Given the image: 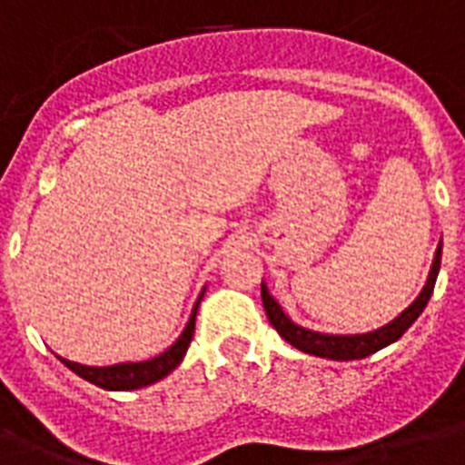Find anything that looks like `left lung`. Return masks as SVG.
Listing matches in <instances>:
<instances>
[{"instance_id":"left-lung-1","label":"left lung","mask_w":465,"mask_h":465,"mask_svg":"<svg viewBox=\"0 0 465 465\" xmlns=\"http://www.w3.org/2000/svg\"><path fill=\"white\" fill-rule=\"evenodd\" d=\"M440 262H441V243L437 246V253H434L432 270H430V277H427L425 287L420 292V297L412 302L408 309L401 313L398 318H393L391 323L376 328V331L369 332H357V335H328V332H316L309 331V328H302L292 321L287 313L282 311V306L277 304L272 294L268 292L265 282L261 284V297L262 306H265V313H268L270 323L280 335H282L292 347H297L302 352L313 354V357H325V360H361V357H369V354L379 352L381 347L396 342L401 335H403L408 328H411L418 316L425 311L427 302L432 297L434 282H437V275H440Z\"/></svg>"}]
</instances>
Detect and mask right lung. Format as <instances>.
I'll return each mask as SVG.
<instances>
[{"label": "right lung", "mask_w": 465, "mask_h": 465, "mask_svg": "<svg viewBox=\"0 0 465 465\" xmlns=\"http://www.w3.org/2000/svg\"><path fill=\"white\" fill-rule=\"evenodd\" d=\"M203 299V294H200ZM200 299L193 306V313H190L188 325L183 328L181 338L175 340L173 345L168 347L166 352L156 354L147 361H123V364H113V367H86V364H79V361L62 360V364H67L74 374H79L84 381L94 383L98 389L105 391H134L142 389V386H152V383L161 381L163 376H168L178 364L183 361L185 352H188L190 340H193V332H195V316L197 306H200Z\"/></svg>", "instance_id": "right-lung-1"}]
</instances>
